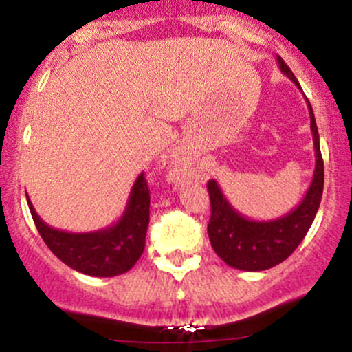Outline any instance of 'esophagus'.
<instances>
[{"label":"esophagus","mask_w":352,"mask_h":352,"mask_svg":"<svg viewBox=\"0 0 352 352\" xmlns=\"http://www.w3.org/2000/svg\"><path fill=\"white\" fill-rule=\"evenodd\" d=\"M182 165H184V164H182L180 160H175V162H173V167H175V172H177V173H179V172L182 170Z\"/></svg>","instance_id":"34e87169"}]
</instances>
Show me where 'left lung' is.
I'll return each instance as SVG.
<instances>
[{"instance_id":"obj_1","label":"left lung","mask_w":352,"mask_h":352,"mask_svg":"<svg viewBox=\"0 0 352 352\" xmlns=\"http://www.w3.org/2000/svg\"><path fill=\"white\" fill-rule=\"evenodd\" d=\"M278 64L283 74H286V78L292 79L298 89H301L288 64L280 56H278ZM306 102L309 109L316 167L308 192L296 208L276 220H250L230 205L215 180L208 182L210 205H212V217L208 223L210 243L218 256L232 268L243 270V272H263L280 265L298 248L316 217L321 204L322 187H324V164L319 148V134L313 107L309 100Z\"/></svg>"}]
</instances>
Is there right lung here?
Wrapping results in <instances>:
<instances>
[{
  "instance_id": "right-lung-1",
  "label": "right lung",
  "mask_w": 352,
  "mask_h": 352,
  "mask_svg": "<svg viewBox=\"0 0 352 352\" xmlns=\"http://www.w3.org/2000/svg\"><path fill=\"white\" fill-rule=\"evenodd\" d=\"M39 235L63 263L89 276H117L132 268L142 256L148 227L151 195L144 172L137 177L119 221L87 233H69L44 223L26 195Z\"/></svg>"
}]
</instances>
